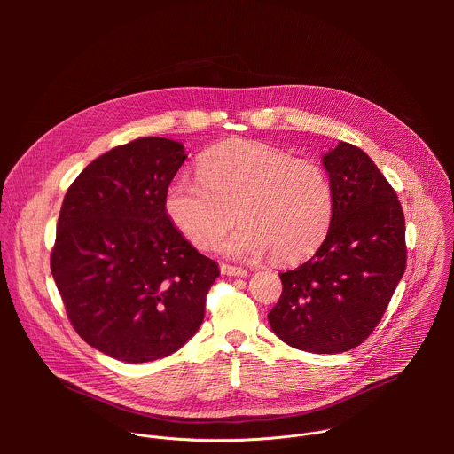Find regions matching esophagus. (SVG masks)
<instances>
[{
	"instance_id": "1",
	"label": "esophagus",
	"mask_w": 454,
	"mask_h": 454,
	"mask_svg": "<svg viewBox=\"0 0 454 454\" xmlns=\"http://www.w3.org/2000/svg\"><path fill=\"white\" fill-rule=\"evenodd\" d=\"M221 273L228 275V277H246L247 271L237 266H230V264H221Z\"/></svg>"
}]
</instances>
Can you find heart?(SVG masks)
Returning <instances> with one entry per match:
<instances>
[{
  "mask_svg": "<svg viewBox=\"0 0 454 454\" xmlns=\"http://www.w3.org/2000/svg\"><path fill=\"white\" fill-rule=\"evenodd\" d=\"M198 174L177 176L165 190L170 223L196 247L217 249L237 219L244 226L226 251L239 258L273 253L296 264L325 242L334 188L319 163L264 144L226 142L201 156Z\"/></svg>",
  "mask_w": 454,
  "mask_h": 454,
  "instance_id": "heart-1",
  "label": "heart"
}]
</instances>
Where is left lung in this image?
I'll use <instances>...</instances> for the list:
<instances>
[{
    "instance_id": "8db88e82",
    "label": "left lung",
    "mask_w": 454,
    "mask_h": 454,
    "mask_svg": "<svg viewBox=\"0 0 454 454\" xmlns=\"http://www.w3.org/2000/svg\"><path fill=\"white\" fill-rule=\"evenodd\" d=\"M334 188L329 235L310 261L280 273L268 314L289 347L340 354L377 327L406 270V223L392 184L359 147L340 142L323 156Z\"/></svg>"
}]
</instances>
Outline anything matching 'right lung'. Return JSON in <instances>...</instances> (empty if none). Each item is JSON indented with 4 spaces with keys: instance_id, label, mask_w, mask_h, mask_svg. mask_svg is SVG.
Here are the masks:
<instances>
[{
    "instance_id": "add662e5",
    "label": "right lung",
    "mask_w": 454,
    "mask_h": 454,
    "mask_svg": "<svg viewBox=\"0 0 454 454\" xmlns=\"http://www.w3.org/2000/svg\"><path fill=\"white\" fill-rule=\"evenodd\" d=\"M179 142L138 138L91 161L64 196L50 270L68 319L93 348L147 363L201 327L219 266L170 223L165 190Z\"/></svg>"
}]
</instances>
